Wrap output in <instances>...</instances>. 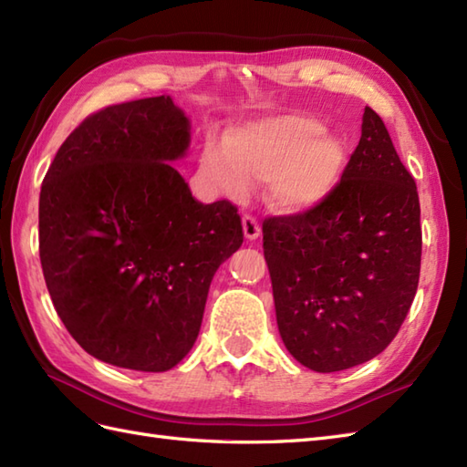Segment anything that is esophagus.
Instances as JSON below:
<instances>
[{
	"label": "esophagus",
	"mask_w": 467,
	"mask_h": 467,
	"mask_svg": "<svg viewBox=\"0 0 467 467\" xmlns=\"http://www.w3.org/2000/svg\"><path fill=\"white\" fill-rule=\"evenodd\" d=\"M243 231H244L246 239L254 241V239H259V236H261V224H259V221H256L254 216L244 214L243 216Z\"/></svg>",
	"instance_id": "obj_1"
}]
</instances>
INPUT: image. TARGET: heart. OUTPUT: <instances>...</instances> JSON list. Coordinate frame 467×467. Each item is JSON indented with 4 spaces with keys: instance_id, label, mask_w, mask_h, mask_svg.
I'll return each mask as SVG.
<instances>
[{
    "instance_id": "b5f03b06",
    "label": "heart",
    "mask_w": 467,
    "mask_h": 467,
    "mask_svg": "<svg viewBox=\"0 0 467 467\" xmlns=\"http://www.w3.org/2000/svg\"><path fill=\"white\" fill-rule=\"evenodd\" d=\"M347 146L309 116H273L236 128L226 146L208 138L201 171L213 188L244 198L251 182L269 181L271 202L281 211H305L319 204L339 184Z\"/></svg>"
}]
</instances>
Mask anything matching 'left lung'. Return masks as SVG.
I'll return each instance as SVG.
<instances>
[{"label": "left lung", "mask_w": 467, "mask_h": 467, "mask_svg": "<svg viewBox=\"0 0 467 467\" xmlns=\"http://www.w3.org/2000/svg\"><path fill=\"white\" fill-rule=\"evenodd\" d=\"M263 249L276 325L301 365L343 371L393 341L420 283V196L369 106L339 184L303 213L265 218Z\"/></svg>", "instance_id": "1"}]
</instances>
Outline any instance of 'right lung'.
<instances>
[{"instance_id": "obj_1", "label": "right lung", "mask_w": 467, "mask_h": 467, "mask_svg": "<svg viewBox=\"0 0 467 467\" xmlns=\"http://www.w3.org/2000/svg\"><path fill=\"white\" fill-rule=\"evenodd\" d=\"M191 124L171 96L90 114L39 192V261L57 317L84 351L166 371L192 349L213 276L241 249L239 208L198 202L172 161Z\"/></svg>"}]
</instances>
